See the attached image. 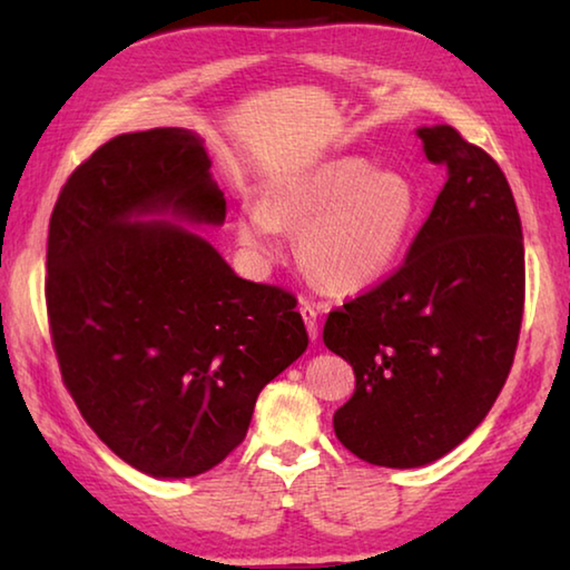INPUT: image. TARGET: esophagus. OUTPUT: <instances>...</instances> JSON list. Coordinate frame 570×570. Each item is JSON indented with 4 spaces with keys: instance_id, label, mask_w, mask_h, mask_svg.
I'll use <instances>...</instances> for the list:
<instances>
[{
    "instance_id": "esophagus-1",
    "label": "esophagus",
    "mask_w": 570,
    "mask_h": 570,
    "mask_svg": "<svg viewBox=\"0 0 570 570\" xmlns=\"http://www.w3.org/2000/svg\"><path fill=\"white\" fill-rule=\"evenodd\" d=\"M298 314H302V320H304V324H306L308 340H312V342L320 340V314H316L314 304L302 302V306H298Z\"/></svg>"
}]
</instances>
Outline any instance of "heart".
I'll list each match as a JSON object with an SVG mask.
<instances>
[{
	"label": "heart",
	"instance_id": "1",
	"mask_svg": "<svg viewBox=\"0 0 570 570\" xmlns=\"http://www.w3.org/2000/svg\"><path fill=\"white\" fill-rule=\"evenodd\" d=\"M422 198L400 170H377L342 156L276 183L264 206L238 214V240L254 254L274 250L278 228L298 230V258L316 284L356 292L397 264L417 228Z\"/></svg>",
	"mask_w": 570,
	"mask_h": 570
}]
</instances>
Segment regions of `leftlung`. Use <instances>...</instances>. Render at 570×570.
<instances>
[{
	"instance_id": "left-lung-1",
	"label": "left lung",
	"mask_w": 570,
	"mask_h": 570,
	"mask_svg": "<svg viewBox=\"0 0 570 570\" xmlns=\"http://www.w3.org/2000/svg\"><path fill=\"white\" fill-rule=\"evenodd\" d=\"M448 183L404 262L332 308L324 344L356 390L334 412L342 445L372 465L420 468L458 448L513 366L525 250L505 173L450 125L420 128Z\"/></svg>"
}]
</instances>
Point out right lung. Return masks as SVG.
Masks as SVG:
<instances>
[{
  "label": "right lung",
  "mask_w": 570,
  "mask_h": 570,
  "mask_svg": "<svg viewBox=\"0 0 570 570\" xmlns=\"http://www.w3.org/2000/svg\"><path fill=\"white\" fill-rule=\"evenodd\" d=\"M204 140L125 132L72 170L47 236L45 302L62 382L105 445L153 478H193L246 438L258 392L306 352L296 296L236 276L173 210L224 224Z\"/></svg>",
  "instance_id": "obj_1"
}]
</instances>
